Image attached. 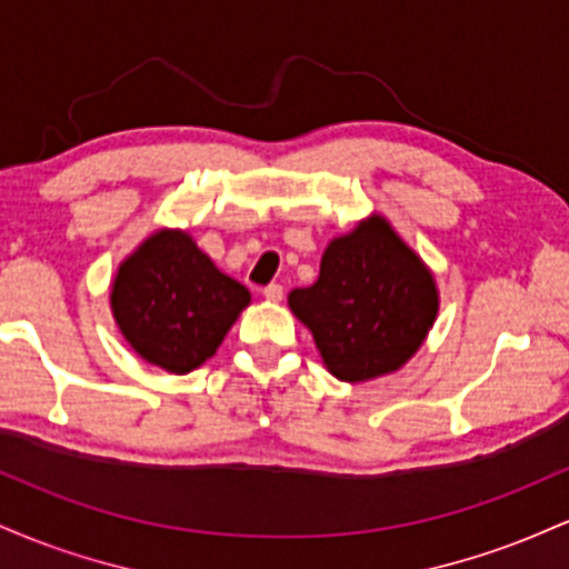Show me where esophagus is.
<instances>
[{"label": "esophagus", "instance_id": "esophagus-1", "mask_svg": "<svg viewBox=\"0 0 569 569\" xmlns=\"http://www.w3.org/2000/svg\"><path fill=\"white\" fill-rule=\"evenodd\" d=\"M262 293H264L267 302H280V299H283V286L270 283V286H264Z\"/></svg>", "mask_w": 569, "mask_h": 569}]
</instances>
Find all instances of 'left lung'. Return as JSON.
I'll list each match as a JSON object with an SVG mask.
<instances>
[{
    "label": "left lung",
    "instance_id": "obj_1",
    "mask_svg": "<svg viewBox=\"0 0 569 569\" xmlns=\"http://www.w3.org/2000/svg\"><path fill=\"white\" fill-rule=\"evenodd\" d=\"M439 302L433 270L382 213L331 238L316 283L289 293L323 367L352 385L401 369L428 339Z\"/></svg>",
    "mask_w": 569,
    "mask_h": 569
}]
</instances>
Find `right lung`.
Listing matches in <instances>:
<instances>
[{
  "mask_svg": "<svg viewBox=\"0 0 569 569\" xmlns=\"http://www.w3.org/2000/svg\"><path fill=\"white\" fill-rule=\"evenodd\" d=\"M248 305L251 291L224 276L179 227L143 238L117 267L109 289L126 342L171 375L202 367Z\"/></svg>",
  "mask_w": 569,
  "mask_h": 569,
  "instance_id": "right-lung-1",
  "label": "right lung"
}]
</instances>
